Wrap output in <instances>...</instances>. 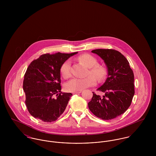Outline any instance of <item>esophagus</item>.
<instances>
[{
  "instance_id": "esophagus-1",
  "label": "esophagus",
  "mask_w": 156,
  "mask_h": 156,
  "mask_svg": "<svg viewBox=\"0 0 156 156\" xmlns=\"http://www.w3.org/2000/svg\"><path fill=\"white\" fill-rule=\"evenodd\" d=\"M81 92H82L81 90L80 91H75V92H73V94H80Z\"/></svg>"
}]
</instances>
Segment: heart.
<instances>
[{"mask_svg":"<svg viewBox=\"0 0 156 156\" xmlns=\"http://www.w3.org/2000/svg\"><path fill=\"white\" fill-rule=\"evenodd\" d=\"M79 59L89 68L90 74L95 76L99 80L105 79L107 73L106 69L105 68L97 65L98 62L95 57L89 54H83L79 57ZM61 72L65 78L71 76V62L69 60H67L62 65ZM93 76L89 75L86 77H74L67 82L65 88L68 91L75 92L94 86L97 83V79Z\"/></svg>","mask_w":156,"mask_h":156,"instance_id":"1","label":"heart"}]
</instances>
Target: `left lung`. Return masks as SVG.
<instances>
[{
  "label": "left lung",
  "instance_id": "8db88e82",
  "mask_svg": "<svg viewBox=\"0 0 156 156\" xmlns=\"http://www.w3.org/2000/svg\"><path fill=\"white\" fill-rule=\"evenodd\" d=\"M92 53L98 55L108 69L105 82L97 90L105 93L100 95L93 93L88 103L90 112L98 118L109 120L121 115L131 105L134 94V74L126 57L112 49H95Z\"/></svg>",
  "mask_w": 156,
  "mask_h": 156
}]
</instances>
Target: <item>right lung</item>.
Here are the masks:
<instances>
[{"label": "right lung", "instance_id": "1", "mask_svg": "<svg viewBox=\"0 0 156 156\" xmlns=\"http://www.w3.org/2000/svg\"><path fill=\"white\" fill-rule=\"evenodd\" d=\"M77 53L44 54L27 67L23 88L26 107L32 116L51 122L66 110L72 94L61 91V68Z\"/></svg>", "mask_w": 156, "mask_h": 156}]
</instances>
